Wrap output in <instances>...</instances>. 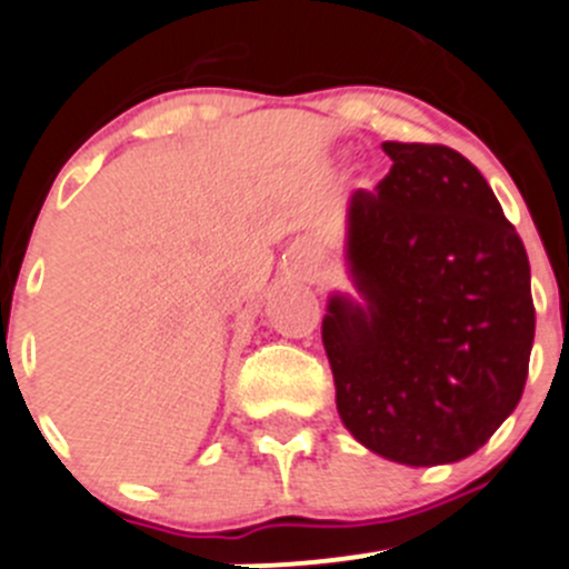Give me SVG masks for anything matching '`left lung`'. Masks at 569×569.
<instances>
[{
    "mask_svg": "<svg viewBox=\"0 0 569 569\" xmlns=\"http://www.w3.org/2000/svg\"><path fill=\"white\" fill-rule=\"evenodd\" d=\"M381 149L390 173L348 207V262L368 303L335 296L323 318L337 412L392 462H459L526 387L531 268L468 157L440 143Z\"/></svg>",
    "mask_w": 569,
    "mask_h": 569,
    "instance_id": "8db88e82",
    "label": "left lung"
}]
</instances>
